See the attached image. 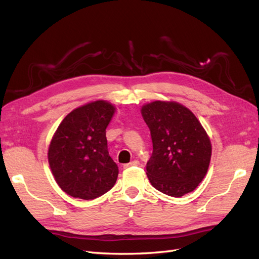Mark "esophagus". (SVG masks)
Segmentation results:
<instances>
[{"instance_id":"esophagus-1","label":"esophagus","mask_w":259,"mask_h":259,"mask_svg":"<svg viewBox=\"0 0 259 259\" xmlns=\"http://www.w3.org/2000/svg\"><path fill=\"white\" fill-rule=\"evenodd\" d=\"M138 164H140L138 160H134V161H130L129 163H125V164H124V166H123V168H129V167L138 166Z\"/></svg>"}]
</instances>
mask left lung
Returning <instances> with one entry per match:
<instances>
[{
  "label": "left lung",
  "instance_id": "1",
  "mask_svg": "<svg viewBox=\"0 0 259 259\" xmlns=\"http://www.w3.org/2000/svg\"><path fill=\"white\" fill-rule=\"evenodd\" d=\"M141 114L153 146L146 167L151 185L171 197L195 190L205 178L211 157L210 139L196 115L174 101L147 103Z\"/></svg>",
  "mask_w": 259,
  "mask_h": 259
}]
</instances>
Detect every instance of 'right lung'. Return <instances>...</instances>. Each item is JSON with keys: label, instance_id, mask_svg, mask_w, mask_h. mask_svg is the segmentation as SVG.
<instances>
[{"label": "right lung", "instance_id": "right-lung-1", "mask_svg": "<svg viewBox=\"0 0 259 259\" xmlns=\"http://www.w3.org/2000/svg\"><path fill=\"white\" fill-rule=\"evenodd\" d=\"M115 108L104 100L71 111L60 123L48 159L57 184L74 198L91 200L106 194L119 169L109 156L106 129Z\"/></svg>", "mask_w": 259, "mask_h": 259}]
</instances>
